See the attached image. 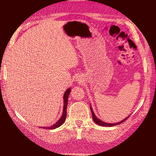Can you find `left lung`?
I'll list each match as a JSON object with an SVG mask.
<instances>
[{"label":"left lung","instance_id":"8db88e82","mask_svg":"<svg viewBox=\"0 0 156 156\" xmlns=\"http://www.w3.org/2000/svg\"><path fill=\"white\" fill-rule=\"evenodd\" d=\"M90 109H91V113H92V117H93V120H94V121L95 122H96V123L97 124V125H100V126H112L117 125H118V124H120V123L123 122L124 121L126 120L127 119V118L129 117V116H130V115H129L128 117H126V118H125V119H124L123 120L120 121V122H117V123H115V124L107 123V122H102V121H101L100 120H99L98 118H97V117L96 116V115L94 114V112H93V110H92V108H91V107H90Z\"/></svg>","mask_w":156,"mask_h":156}]
</instances>
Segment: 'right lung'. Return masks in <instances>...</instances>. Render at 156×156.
<instances>
[{"label": "right lung", "mask_w": 156, "mask_h": 156, "mask_svg": "<svg viewBox=\"0 0 156 156\" xmlns=\"http://www.w3.org/2000/svg\"><path fill=\"white\" fill-rule=\"evenodd\" d=\"M71 89L69 88L67 91L65 92L64 94V107H63V112H62V115L61 116V118L58 120V122L54 124V125H52L49 127H46V129H56L57 127H58L60 125H62L63 123L65 122V120L66 119V117H67V102H68V97H69V94L70 93ZM43 128H45V127H43Z\"/></svg>", "instance_id": "add662e5"}]
</instances>
